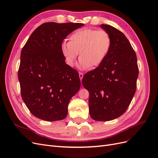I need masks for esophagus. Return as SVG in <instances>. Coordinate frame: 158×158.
I'll return each mask as SVG.
<instances>
[{"label":"esophagus","instance_id":"esophagus-1","mask_svg":"<svg viewBox=\"0 0 158 158\" xmlns=\"http://www.w3.org/2000/svg\"><path fill=\"white\" fill-rule=\"evenodd\" d=\"M83 76H84V74H83V73H79V77H80V80H82V78H83Z\"/></svg>","mask_w":158,"mask_h":158}]
</instances>
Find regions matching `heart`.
Segmentation results:
<instances>
[{
  "label": "heart",
  "instance_id": "heart-1",
  "mask_svg": "<svg viewBox=\"0 0 158 158\" xmlns=\"http://www.w3.org/2000/svg\"><path fill=\"white\" fill-rule=\"evenodd\" d=\"M112 46V38L103 30L82 28L73 32L69 37V41H63L60 51L66 63L73 66L80 55V69H87L91 66L101 65L109 55Z\"/></svg>",
  "mask_w": 158,
  "mask_h": 158
}]
</instances>
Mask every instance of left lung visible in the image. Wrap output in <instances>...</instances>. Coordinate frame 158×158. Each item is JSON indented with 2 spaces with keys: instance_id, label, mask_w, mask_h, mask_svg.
<instances>
[{
  "instance_id": "obj_1",
  "label": "left lung",
  "mask_w": 158,
  "mask_h": 158,
  "mask_svg": "<svg viewBox=\"0 0 158 158\" xmlns=\"http://www.w3.org/2000/svg\"><path fill=\"white\" fill-rule=\"evenodd\" d=\"M112 38V46L103 63L82 78L89 93V109L95 121H107L125 113L136 89L138 67L135 51L123 33L102 24Z\"/></svg>"
}]
</instances>
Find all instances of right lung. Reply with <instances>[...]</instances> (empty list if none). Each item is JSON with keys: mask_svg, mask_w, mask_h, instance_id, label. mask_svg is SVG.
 <instances>
[{"mask_svg": "<svg viewBox=\"0 0 158 158\" xmlns=\"http://www.w3.org/2000/svg\"><path fill=\"white\" fill-rule=\"evenodd\" d=\"M83 26L44 23L22 48L18 73L21 95L35 117L55 121L67 116L70 99L80 89V80L77 70L66 64L60 45L66 36Z\"/></svg>", "mask_w": 158, "mask_h": 158, "instance_id": "1", "label": "right lung"}]
</instances>
